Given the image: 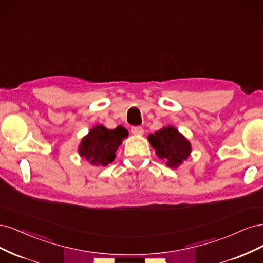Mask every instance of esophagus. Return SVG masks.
I'll return each mask as SVG.
<instances>
[{
  "label": "esophagus",
  "mask_w": 263,
  "mask_h": 263,
  "mask_svg": "<svg viewBox=\"0 0 263 263\" xmlns=\"http://www.w3.org/2000/svg\"><path fill=\"white\" fill-rule=\"evenodd\" d=\"M131 131H132V133L137 134V135H141V134H143V128H142V126H140V125L132 126Z\"/></svg>",
  "instance_id": "esophagus-1"
}]
</instances>
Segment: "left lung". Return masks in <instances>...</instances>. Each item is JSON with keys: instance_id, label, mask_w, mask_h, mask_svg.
I'll return each mask as SVG.
<instances>
[{"instance_id": "left-lung-1", "label": "left lung", "mask_w": 263, "mask_h": 263, "mask_svg": "<svg viewBox=\"0 0 263 263\" xmlns=\"http://www.w3.org/2000/svg\"><path fill=\"white\" fill-rule=\"evenodd\" d=\"M151 145L156 151L159 158L165 159L169 167L176 168L191 153L189 141L173 126H167L147 137Z\"/></svg>"}]
</instances>
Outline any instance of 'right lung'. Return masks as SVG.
Returning <instances> with one entry per match:
<instances>
[{
	"label": "right lung",
	"instance_id": "right-lung-1",
	"mask_svg": "<svg viewBox=\"0 0 263 263\" xmlns=\"http://www.w3.org/2000/svg\"><path fill=\"white\" fill-rule=\"evenodd\" d=\"M128 134V130L121 125L114 130H108L104 125H96L82 140L80 154L91 165L107 166L114 162L115 152Z\"/></svg>",
	"mask_w": 263,
	"mask_h": 263
}]
</instances>
